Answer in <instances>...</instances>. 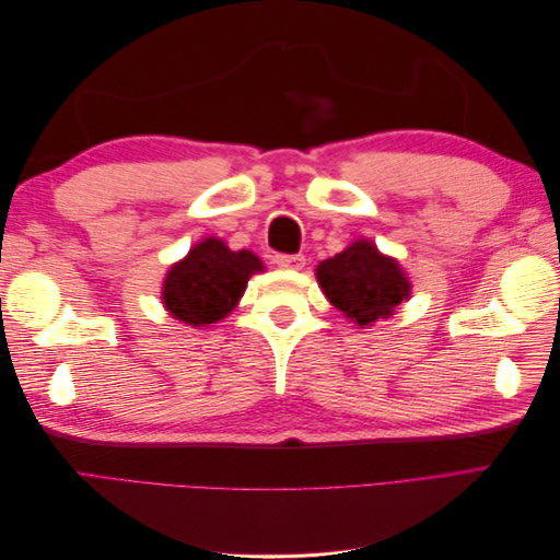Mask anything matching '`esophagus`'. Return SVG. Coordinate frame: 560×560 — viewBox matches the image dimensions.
Returning a JSON list of instances; mask_svg holds the SVG:
<instances>
[{
	"instance_id": "obj_1",
	"label": "esophagus",
	"mask_w": 560,
	"mask_h": 560,
	"mask_svg": "<svg viewBox=\"0 0 560 560\" xmlns=\"http://www.w3.org/2000/svg\"><path fill=\"white\" fill-rule=\"evenodd\" d=\"M276 264L280 268L299 270V268H303V264H306V257H303V254H276Z\"/></svg>"
}]
</instances>
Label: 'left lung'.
<instances>
[{
    "instance_id": "8db88e82",
    "label": "left lung",
    "mask_w": 560,
    "mask_h": 560,
    "mask_svg": "<svg viewBox=\"0 0 560 560\" xmlns=\"http://www.w3.org/2000/svg\"><path fill=\"white\" fill-rule=\"evenodd\" d=\"M315 276L325 296L360 327L389 317L411 294L401 266L371 241H354L341 254L322 261Z\"/></svg>"
}]
</instances>
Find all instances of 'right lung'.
Here are the masks:
<instances>
[{
  "label": "right lung",
  "instance_id": "right-lung-1",
  "mask_svg": "<svg viewBox=\"0 0 560 560\" xmlns=\"http://www.w3.org/2000/svg\"><path fill=\"white\" fill-rule=\"evenodd\" d=\"M259 270L264 264L257 254L233 252L219 238H206L167 270L165 311L189 327L214 325L238 306L247 280Z\"/></svg>",
  "mask_w": 560,
  "mask_h": 560
}]
</instances>
